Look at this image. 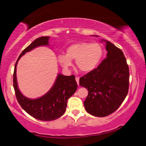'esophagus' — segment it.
I'll use <instances>...</instances> for the list:
<instances>
[{
	"instance_id": "1",
	"label": "esophagus",
	"mask_w": 146,
	"mask_h": 146,
	"mask_svg": "<svg viewBox=\"0 0 146 146\" xmlns=\"http://www.w3.org/2000/svg\"><path fill=\"white\" fill-rule=\"evenodd\" d=\"M75 79H76V81H77V84L79 85V77H77L75 78Z\"/></svg>"
}]
</instances>
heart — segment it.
I'll list each match as a JSON object with an SVG mask.
<instances>
[{
	"label": "heart",
	"mask_w": 146,
	"mask_h": 146,
	"mask_svg": "<svg viewBox=\"0 0 146 146\" xmlns=\"http://www.w3.org/2000/svg\"><path fill=\"white\" fill-rule=\"evenodd\" d=\"M103 48L99 43L79 42L69 46L66 55H59L58 60L64 69L72 66V60H76V66L80 71L91 72L98 66L102 58Z\"/></svg>",
	"instance_id": "1"
}]
</instances>
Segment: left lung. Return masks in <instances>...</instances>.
I'll return each instance as SVG.
<instances>
[{
    "instance_id": "obj_1",
    "label": "left lung",
    "mask_w": 146,
    "mask_h": 146,
    "mask_svg": "<svg viewBox=\"0 0 146 146\" xmlns=\"http://www.w3.org/2000/svg\"><path fill=\"white\" fill-rule=\"evenodd\" d=\"M103 41L106 43V58L79 80V84L88 90L85 109L97 117L115 112L125 99L129 84V69L123 52L113 43Z\"/></svg>"
}]
</instances>
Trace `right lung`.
Segmentation results:
<instances>
[{"label":"right lung","instance_id":"right-lung-1","mask_svg":"<svg viewBox=\"0 0 146 146\" xmlns=\"http://www.w3.org/2000/svg\"><path fill=\"white\" fill-rule=\"evenodd\" d=\"M49 38V36L37 38L25 48L16 62L13 72V88L18 103L28 114L42 121H52L61 117L66 111L68 99L73 96L77 88L75 75L65 76L58 74L51 89L40 98L29 99L19 91L16 77V67L18 60L27 52L31 51L34 48L48 45Z\"/></svg>","mask_w":146,"mask_h":146}]
</instances>
